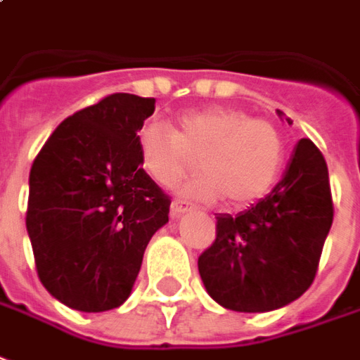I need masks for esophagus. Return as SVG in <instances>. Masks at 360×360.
<instances>
[{
  "mask_svg": "<svg viewBox=\"0 0 360 360\" xmlns=\"http://www.w3.org/2000/svg\"><path fill=\"white\" fill-rule=\"evenodd\" d=\"M188 211H192V205H190V203H186V201L174 200L172 201V205H170V213H172V217L184 215V213H188Z\"/></svg>",
  "mask_w": 360,
  "mask_h": 360,
  "instance_id": "1",
  "label": "esophagus"
}]
</instances>
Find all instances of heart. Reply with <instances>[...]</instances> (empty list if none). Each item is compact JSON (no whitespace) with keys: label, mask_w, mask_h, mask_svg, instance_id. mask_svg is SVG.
I'll use <instances>...</instances> for the list:
<instances>
[{"label":"heart","mask_w":360,"mask_h":360,"mask_svg":"<svg viewBox=\"0 0 360 360\" xmlns=\"http://www.w3.org/2000/svg\"><path fill=\"white\" fill-rule=\"evenodd\" d=\"M139 165L159 186H174L198 159L200 176L180 186V193L195 201L226 198L231 207H246L262 200L285 160L279 127L267 120L250 118L226 106H205L180 114L174 131L157 122L137 134Z\"/></svg>","instance_id":"b5f03b06"}]
</instances>
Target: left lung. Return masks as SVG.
I'll return each mask as SVG.
<instances>
[{"label": "left lung", "instance_id": "obj_1", "mask_svg": "<svg viewBox=\"0 0 360 360\" xmlns=\"http://www.w3.org/2000/svg\"><path fill=\"white\" fill-rule=\"evenodd\" d=\"M215 219V242L198 259L211 298L234 312H269L297 300L314 281L333 223L320 149L300 139L266 198L238 215L219 213Z\"/></svg>", "mask_w": 360, "mask_h": 360}]
</instances>
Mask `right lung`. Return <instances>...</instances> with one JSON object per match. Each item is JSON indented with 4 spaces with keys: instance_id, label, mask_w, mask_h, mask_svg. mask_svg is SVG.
Here are the masks:
<instances>
[{
    "instance_id": "right-lung-1",
    "label": "right lung",
    "mask_w": 360,
    "mask_h": 360,
    "mask_svg": "<svg viewBox=\"0 0 360 360\" xmlns=\"http://www.w3.org/2000/svg\"><path fill=\"white\" fill-rule=\"evenodd\" d=\"M155 98L116 93L53 129L32 162L27 231L38 279L65 307L126 302L170 200L139 165L137 131Z\"/></svg>"
}]
</instances>
